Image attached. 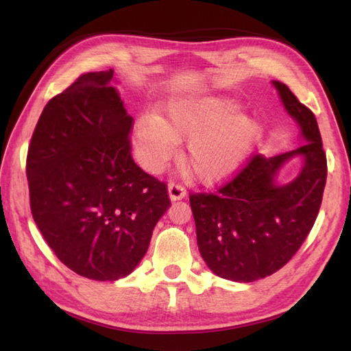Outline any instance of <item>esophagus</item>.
<instances>
[{
  "label": "esophagus",
  "instance_id": "34e87169",
  "mask_svg": "<svg viewBox=\"0 0 351 351\" xmlns=\"http://www.w3.org/2000/svg\"><path fill=\"white\" fill-rule=\"evenodd\" d=\"M169 197L170 200H181L187 195V191L180 184H175V182H170L169 184Z\"/></svg>",
  "mask_w": 351,
  "mask_h": 351
}]
</instances>
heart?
<instances>
[{
  "label": "heart",
  "instance_id": "1",
  "mask_svg": "<svg viewBox=\"0 0 351 351\" xmlns=\"http://www.w3.org/2000/svg\"><path fill=\"white\" fill-rule=\"evenodd\" d=\"M263 134L252 114L223 96H182L170 99L158 114L140 117L132 128L136 158L145 170L160 171L189 138L184 164L200 182L228 180L249 158Z\"/></svg>",
  "mask_w": 351,
  "mask_h": 351
}]
</instances>
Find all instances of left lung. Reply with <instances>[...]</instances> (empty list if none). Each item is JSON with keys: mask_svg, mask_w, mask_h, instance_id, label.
<instances>
[{"mask_svg": "<svg viewBox=\"0 0 351 351\" xmlns=\"http://www.w3.org/2000/svg\"><path fill=\"white\" fill-rule=\"evenodd\" d=\"M303 145L265 158L255 155L215 195L190 196L199 252L219 278L253 282L267 278L295 255L314 226L327 178L326 154L314 113L280 81H271ZM302 158L293 182L277 181L280 169Z\"/></svg>", "mask_w": 351, "mask_h": 351, "instance_id": "8db88e82", "label": "left lung"}]
</instances>
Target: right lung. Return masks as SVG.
<instances>
[{
  "label": "right lung",
  "instance_id": "add662e5",
  "mask_svg": "<svg viewBox=\"0 0 351 351\" xmlns=\"http://www.w3.org/2000/svg\"><path fill=\"white\" fill-rule=\"evenodd\" d=\"M113 71L88 72L45 106L27 155L29 205L56 256L93 280H117L146 255L169 210L166 184L131 156L132 117Z\"/></svg>",
  "mask_w": 351,
  "mask_h": 351
}]
</instances>
